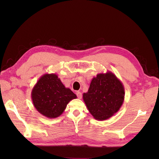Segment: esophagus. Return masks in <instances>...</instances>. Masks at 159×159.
I'll return each mask as SVG.
<instances>
[{
	"label": "esophagus",
	"instance_id": "34e87169",
	"mask_svg": "<svg viewBox=\"0 0 159 159\" xmlns=\"http://www.w3.org/2000/svg\"><path fill=\"white\" fill-rule=\"evenodd\" d=\"M76 95H77V96H78V98L79 99H81V98H82V95H81V93L79 91H76Z\"/></svg>",
	"mask_w": 159,
	"mask_h": 159
}]
</instances>
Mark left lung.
I'll list each match as a JSON object with an SVG mask.
<instances>
[{"label":"left lung","mask_w":159,"mask_h":159,"mask_svg":"<svg viewBox=\"0 0 159 159\" xmlns=\"http://www.w3.org/2000/svg\"><path fill=\"white\" fill-rule=\"evenodd\" d=\"M125 89L122 83L110 71L99 74L91 81L83 99L89 111L97 120L107 119L117 113L123 103Z\"/></svg>","instance_id":"left-lung-1"}]
</instances>
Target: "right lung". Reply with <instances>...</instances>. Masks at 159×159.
I'll return each instance as SVG.
<instances>
[{"instance_id":"right-lung-1","label":"right lung","mask_w":159,"mask_h":159,"mask_svg":"<svg viewBox=\"0 0 159 159\" xmlns=\"http://www.w3.org/2000/svg\"><path fill=\"white\" fill-rule=\"evenodd\" d=\"M31 97L34 106L50 119L59 117L71 100L77 96L66 88L55 74L43 75L33 88Z\"/></svg>"}]
</instances>
